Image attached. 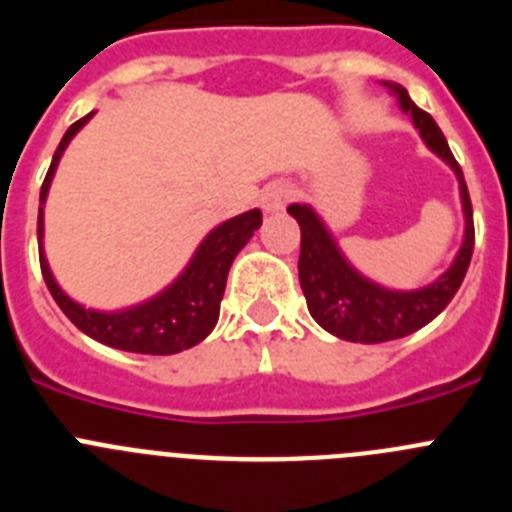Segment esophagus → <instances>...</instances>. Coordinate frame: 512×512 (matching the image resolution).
<instances>
[{
  "instance_id": "obj_1",
  "label": "esophagus",
  "mask_w": 512,
  "mask_h": 512,
  "mask_svg": "<svg viewBox=\"0 0 512 512\" xmlns=\"http://www.w3.org/2000/svg\"><path fill=\"white\" fill-rule=\"evenodd\" d=\"M292 197V187L287 182H271L266 184L264 192H261L259 202H261V210L264 212H279L284 210V205L289 202Z\"/></svg>"
}]
</instances>
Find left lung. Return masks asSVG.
I'll return each mask as SVG.
<instances>
[{"mask_svg":"<svg viewBox=\"0 0 512 512\" xmlns=\"http://www.w3.org/2000/svg\"><path fill=\"white\" fill-rule=\"evenodd\" d=\"M400 102V110L410 115L415 130L423 143L436 153L441 161L451 166L459 179L461 212H464V241L456 251L454 261L441 277L433 279L420 289H390L364 277L351 261L343 256L336 238L323 223V217L310 205H289L287 212L300 223L302 246H300V287L305 292L307 310L320 328L333 333L336 338L354 343H384L395 338L410 336L423 325L431 323L443 307L449 305L456 289L464 282L474 251V220L469 189L456 164L449 143L443 138L441 128L428 112H423L410 99L408 89L392 81H382Z\"/></svg>","mask_w":512,"mask_h":512,"instance_id":"obj_1","label":"left lung"}]
</instances>
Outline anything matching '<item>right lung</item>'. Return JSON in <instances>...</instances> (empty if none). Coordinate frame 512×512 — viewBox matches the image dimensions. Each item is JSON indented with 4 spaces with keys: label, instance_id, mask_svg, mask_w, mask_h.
Returning a JSON list of instances; mask_svg holds the SVG:
<instances>
[{
    "label": "right lung",
    "instance_id": "right-lung-1",
    "mask_svg": "<svg viewBox=\"0 0 512 512\" xmlns=\"http://www.w3.org/2000/svg\"><path fill=\"white\" fill-rule=\"evenodd\" d=\"M94 117V112L76 120L58 143L53 153L51 169L45 174L40 187V210H38V243H40V269L43 279L51 289L53 300L63 310V315L94 341L104 346L130 351V354H153L169 356L179 354L184 348L197 346L205 341L220 318V300H223L225 282L233 259L243 246L251 241L253 230L261 225V210H248L235 215L205 235V241L197 246L194 256L184 271L166 289H161L151 300L138 302L125 310H92L71 300L53 277L48 259L43 251V207L48 200L53 176H56L58 161L76 133Z\"/></svg>",
    "mask_w": 512,
    "mask_h": 512
}]
</instances>
